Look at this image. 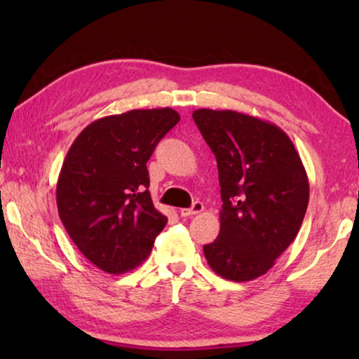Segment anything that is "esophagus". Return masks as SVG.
I'll use <instances>...</instances> for the list:
<instances>
[{
    "mask_svg": "<svg viewBox=\"0 0 359 359\" xmlns=\"http://www.w3.org/2000/svg\"><path fill=\"white\" fill-rule=\"evenodd\" d=\"M204 210V204L196 201L194 203L190 209H180V215L182 217H190V215H196V214H201Z\"/></svg>",
    "mask_w": 359,
    "mask_h": 359,
    "instance_id": "34e87169",
    "label": "esophagus"
}]
</instances>
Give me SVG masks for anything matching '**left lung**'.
I'll return each mask as SVG.
<instances>
[{"instance_id":"left-lung-1","label":"left lung","mask_w":359,"mask_h":359,"mask_svg":"<svg viewBox=\"0 0 359 359\" xmlns=\"http://www.w3.org/2000/svg\"><path fill=\"white\" fill-rule=\"evenodd\" d=\"M193 120L214 151L220 234L204 245L210 269L233 282L258 278L287 250L309 204V179L277 125L236 111L198 109Z\"/></svg>"}]
</instances>
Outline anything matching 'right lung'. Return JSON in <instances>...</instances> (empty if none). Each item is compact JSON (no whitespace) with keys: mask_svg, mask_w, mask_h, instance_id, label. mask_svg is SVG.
<instances>
[{"mask_svg":"<svg viewBox=\"0 0 359 359\" xmlns=\"http://www.w3.org/2000/svg\"><path fill=\"white\" fill-rule=\"evenodd\" d=\"M179 120L171 107L109 115L83 128L68 150L57 182L58 215L101 271L135 269L166 226L151 203L147 161Z\"/></svg>","mask_w":359,"mask_h":359,"instance_id":"right-lung-1","label":"right lung"}]
</instances>
